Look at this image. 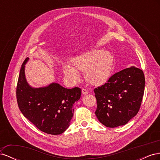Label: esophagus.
Wrapping results in <instances>:
<instances>
[{
    "instance_id": "obj_1",
    "label": "esophagus",
    "mask_w": 160,
    "mask_h": 160,
    "mask_svg": "<svg viewBox=\"0 0 160 160\" xmlns=\"http://www.w3.org/2000/svg\"><path fill=\"white\" fill-rule=\"evenodd\" d=\"M82 93H83V95H86V94L88 93V91L85 89H82Z\"/></svg>"
}]
</instances>
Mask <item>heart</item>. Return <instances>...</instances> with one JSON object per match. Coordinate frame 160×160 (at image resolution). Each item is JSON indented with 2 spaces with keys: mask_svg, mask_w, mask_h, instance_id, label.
I'll return each instance as SVG.
<instances>
[{
  "mask_svg": "<svg viewBox=\"0 0 160 160\" xmlns=\"http://www.w3.org/2000/svg\"><path fill=\"white\" fill-rule=\"evenodd\" d=\"M112 65V57L108 51L92 49L71 59L70 66L63 67V73L72 85L80 79L79 72H83L87 82L92 85H100L109 79Z\"/></svg>",
  "mask_w": 160,
  "mask_h": 160,
  "instance_id": "heart-1",
  "label": "heart"
}]
</instances>
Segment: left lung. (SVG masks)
Here are the masks:
<instances>
[{
	"label": "left lung",
	"mask_w": 160,
	"mask_h": 160,
	"mask_svg": "<svg viewBox=\"0 0 160 160\" xmlns=\"http://www.w3.org/2000/svg\"><path fill=\"white\" fill-rule=\"evenodd\" d=\"M145 84L143 71L132 66L116 72L105 84L95 88V113L98 120L111 128L128 123L139 110Z\"/></svg>",
	"instance_id": "1"
}]
</instances>
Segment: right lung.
<instances>
[{"instance_id":"obj_1","label":"right lung","mask_w":160,"mask_h":160,"mask_svg":"<svg viewBox=\"0 0 160 160\" xmlns=\"http://www.w3.org/2000/svg\"><path fill=\"white\" fill-rule=\"evenodd\" d=\"M21 66L17 88V99L21 113L42 132L59 135L69 128L73 116L72 106L78 101L81 89H67L57 83L42 88H33L27 81L25 65Z\"/></svg>"}]
</instances>
